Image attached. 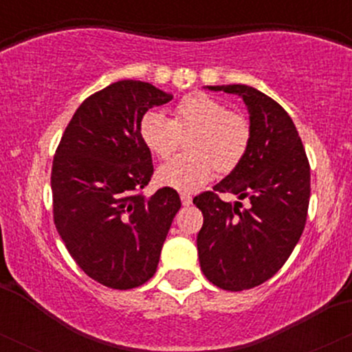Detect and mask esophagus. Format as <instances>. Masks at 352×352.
<instances>
[{
  "label": "esophagus",
  "mask_w": 352,
  "mask_h": 352,
  "mask_svg": "<svg viewBox=\"0 0 352 352\" xmlns=\"http://www.w3.org/2000/svg\"><path fill=\"white\" fill-rule=\"evenodd\" d=\"M180 200H182V205H184V207L192 205V197L187 195V193H180Z\"/></svg>",
  "instance_id": "1"
}]
</instances>
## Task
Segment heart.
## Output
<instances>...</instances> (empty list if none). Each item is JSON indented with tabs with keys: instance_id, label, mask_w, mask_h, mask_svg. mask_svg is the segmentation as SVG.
Returning <instances> with one entry per match:
<instances>
[{
	"instance_id": "obj_1",
	"label": "heart",
	"mask_w": 352,
	"mask_h": 352,
	"mask_svg": "<svg viewBox=\"0 0 352 352\" xmlns=\"http://www.w3.org/2000/svg\"><path fill=\"white\" fill-rule=\"evenodd\" d=\"M140 139L157 159H168L180 137L185 151L157 170V180L179 192H197L218 173H230L243 162L252 127L243 116L228 111L221 100L205 92H192L173 107L172 120L160 112H147L139 122Z\"/></svg>"
}]
</instances>
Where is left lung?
I'll list each match as a JSON object with an SVG mask.
<instances>
[{
  "mask_svg": "<svg viewBox=\"0 0 352 352\" xmlns=\"http://www.w3.org/2000/svg\"><path fill=\"white\" fill-rule=\"evenodd\" d=\"M243 99L252 142L243 162L213 192L193 199L204 213L197 236L200 268L228 292L254 288L285 265L305 230L311 182L309 164L292 117L276 100L245 84L207 86ZM218 192L248 198L250 207L230 204Z\"/></svg>",
  "mask_w": 352,
  "mask_h": 352,
  "instance_id": "left-lung-1",
  "label": "left lung"
}]
</instances>
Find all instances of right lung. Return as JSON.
I'll return each instance as SVG.
<instances>
[{"label":"right lung","mask_w":352,"mask_h":352,"mask_svg":"<svg viewBox=\"0 0 352 352\" xmlns=\"http://www.w3.org/2000/svg\"><path fill=\"white\" fill-rule=\"evenodd\" d=\"M172 99L148 82L117 80L80 104L56 151V228L79 268L107 288L131 289L151 280L182 205L170 187L140 193L153 165L139 122Z\"/></svg>","instance_id":"1"}]
</instances>
